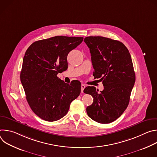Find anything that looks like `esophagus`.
I'll use <instances>...</instances> for the list:
<instances>
[{
	"label": "esophagus",
	"mask_w": 157,
	"mask_h": 157,
	"mask_svg": "<svg viewBox=\"0 0 157 157\" xmlns=\"http://www.w3.org/2000/svg\"><path fill=\"white\" fill-rule=\"evenodd\" d=\"M85 87H86V85L84 84H81V93H83V91H84V89Z\"/></svg>",
	"instance_id": "1"
}]
</instances>
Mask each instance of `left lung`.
<instances>
[{
  "instance_id": "left-lung-1",
  "label": "left lung",
  "mask_w": 157,
  "mask_h": 157,
  "mask_svg": "<svg viewBox=\"0 0 157 157\" xmlns=\"http://www.w3.org/2000/svg\"><path fill=\"white\" fill-rule=\"evenodd\" d=\"M84 41L90 50L94 69L93 76L101 78L104 90L98 93L94 86L84 89L94 98L86 108L88 116L101 124L118 119L127 107L136 81L130 54L124 44L103 36H87Z\"/></svg>"
}]
</instances>
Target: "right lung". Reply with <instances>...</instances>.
Returning <instances> with one entry per match:
<instances>
[{"label": "right lung", "mask_w": 157, "mask_h": 157, "mask_svg": "<svg viewBox=\"0 0 157 157\" xmlns=\"http://www.w3.org/2000/svg\"><path fill=\"white\" fill-rule=\"evenodd\" d=\"M83 37L56 36L36 41L23 59L20 81L33 113L48 122L63 117L81 93L79 81L65 83L57 77L68 68L67 56Z\"/></svg>", "instance_id": "obj_1"}]
</instances>
